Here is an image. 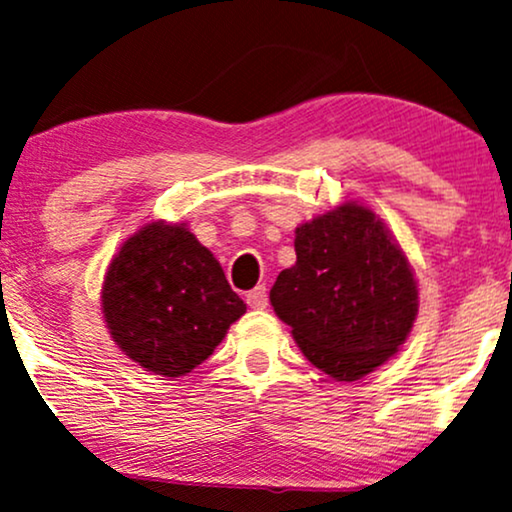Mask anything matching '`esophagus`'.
<instances>
[{"label": "esophagus", "mask_w": 512, "mask_h": 512, "mask_svg": "<svg viewBox=\"0 0 512 512\" xmlns=\"http://www.w3.org/2000/svg\"><path fill=\"white\" fill-rule=\"evenodd\" d=\"M245 302H248L250 309H255V311L267 309V304H269L267 288H264V285H257V288H252L248 295H245Z\"/></svg>", "instance_id": "esophagus-1"}]
</instances>
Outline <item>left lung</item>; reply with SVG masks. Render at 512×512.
I'll return each mask as SVG.
<instances>
[{
	"label": "left lung",
	"instance_id": "left-lung-1",
	"mask_svg": "<svg viewBox=\"0 0 512 512\" xmlns=\"http://www.w3.org/2000/svg\"><path fill=\"white\" fill-rule=\"evenodd\" d=\"M295 252L269 299L306 360L337 381H358L391 360L417 320L419 288L384 220L344 201L299 224Z\"/></svg>",
	"mask_w": 512,
	"mask_h": 512
}]
</instances>
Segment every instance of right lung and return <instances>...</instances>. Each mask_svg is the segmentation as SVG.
Wrapping results in <instances>:
<instances>
[{
    "mask_svg": "<svg viewBox=\"0 0 512 512\" xmlns=\"http://www.w3.org/2000/svg\"><path fill=\"white\" fill-rule=\"evenodd\" d=\"M100 309L124 356L152 374L182 377L213 356L245 304L187 222L156 220L114 252Z\"/></svg>",
    "mask_w": 512,
    "mask_h": 512,
    "instance_id": "obj_1",
    "label": "right lung"
}]
</instances>
